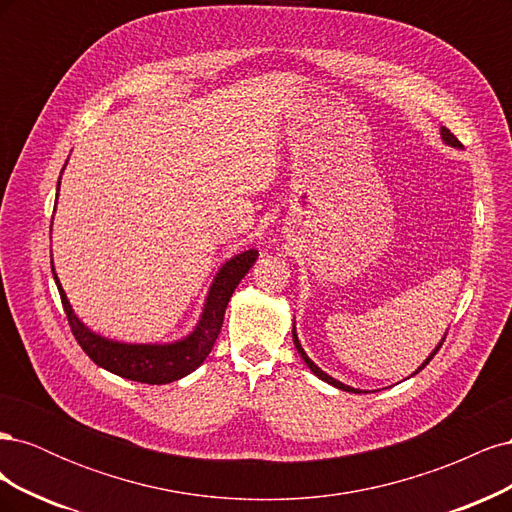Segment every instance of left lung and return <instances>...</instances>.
Returning <instances> with one entry per match:
<instances>
[{
  "label": "left lung",
  "mask_w": 512,
  "mask_h": 512,
  "mask_svg": "<svg viewBox=\"0 0 512 512\" xmlns=\"http://www.w3.org/2000/svg\"><path fill=\"white\" fill-rule=\"evenodd\" d=\"M442 138H444V141L448 143V145H453V147H461V143H459V138L451 132V130H448V128H442ZM292 339H294V346H297V350H299V354L303 356V361L307 363V367L309 369H312L314 371V374L320 378V380H324V382H329V384H333V386H337V389H342V391H350V393H361V391H356V389H350V386H346V384H342V382H337L335 378H331V376H327V374H324V371L320 369V367H316L314 363H312V359H309V356L303 352V348H301V344H299V339H297V333H294L292 331ZM442 348V342H440V346L436 348V350H433L431 352V356H429V359L421 365V367H418V371H421L431 359H433V356H436V352Z\"/></svg>",
  "instance_id": "1"
}]
</instances>
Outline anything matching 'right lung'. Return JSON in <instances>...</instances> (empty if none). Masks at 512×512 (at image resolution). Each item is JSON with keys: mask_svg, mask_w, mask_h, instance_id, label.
I'll list each match as a JSON object with an SVG mask.
<instances>
[{"mask_svg": "<svg viewBox=\"0 0 512 512\" xmlns=\"http://www.w3.org/2000/svg\"><path fill=\"white\" fill-rule=\"evenodd\" d=\"M59 190V185H57ZM258 252L250 250L243 252L235 258H230L222 271L215 277V282L209 290V299L205 305L203 318L196 331L185 337L183 342L168 344V346H136V344H117L108 342V339L91 333L85 324L74 316L72 307L66 299L64 290L59 286L57 275L55 284L61 297V305H64V312L70 324V331L76 342L85 350L91 361L96 365L113 371V374L128 378L134 382H145V384H168L175 382L183 376H188L200 363L207 359L211 352L215 339L220 335L226 305L232 297V292L239 286V282L250 271V267L256 262Z\"/></svg>", "mask_w": 512, "mask_h": 512, "instance_id": "right-lung-1", "label": "right lung"}]
</instances>
